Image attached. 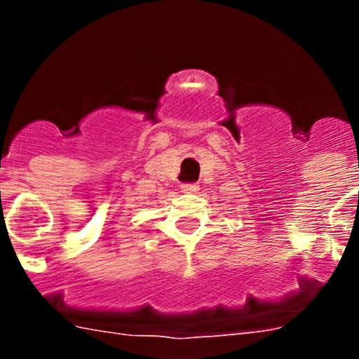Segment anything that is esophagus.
I'll return each mask as SVG.
<instances>
[{"label":"esophagus","mask_w":359,"mask_h":359,"mask_svg":"<svg viewBox=\"0 0 359 359\" xmlns=\"http://www.w3.org/2000/svg\"><path fill=\"white\" fill-rule=\"evenodd\" d=\"M180 189H182V193L194 194V193H198V189H200V187H198L196 184H182V186H180Z\"/></svg>","instance_id":"obj_1"}]
</instances>
